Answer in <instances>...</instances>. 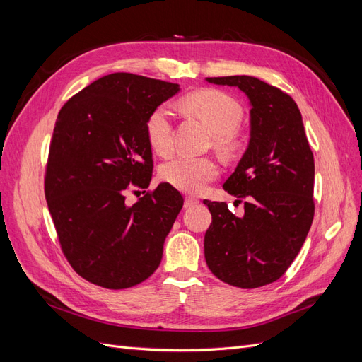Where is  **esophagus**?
<instances>
[{
  "label": "esophagus",
  "mask_w": 362,
  "mask_h": 362,
  "mask_svg": "<svg viewBox=\"0 0 362 362\" xmlns=\"http://www.w3.org/2000/svg\"><path fill=\"white\" fill-rule=\"evenodd\" d=\"M196 204H199V201L196 199V198H192V196H187V198H185V201H184V206H185V208L194 206Z\"/></svg>",
  "instance_id": "obj_1"
}]
</instances>
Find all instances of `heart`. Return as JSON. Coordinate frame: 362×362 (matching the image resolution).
<instances>
[{
	"instance_id": "obj_1",
	"label": "heart",
	"mask_w": 362,
	"mask_h": 362,
	"mask_svg": "<svg viewBox=\"0 0 362 362\" xmlns=\"http://www.w3.org/2000/svg\"><path fill=\"white\" fill-rule=\"evenodd\" d=\"M214 134V146L229 156L240 146L237 128L243 119V108L233 96L221 90H202L185 101ZM146 139L152 151L169 156L173 148L172 107L161 104L146 119ZM161 180L184 193H199L218 175L217 164L211 158L180 156L163 164Z\"/></svg>"
}]
</instances>
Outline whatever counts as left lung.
<instances>
[{
    "label": "left lung",
    "mask_w": 362,
    "mask_h": 362,
    "mask_svg": "<svg viewBox=\"0 0 362 362\" xmlns=\"http://www.w3.org/2000/svg\"><path fill=\"white\" fill-rule=\"evenodd\" d=\"M242 90L250 105V137L223 189L246 198L245 214L204 201L211 225L204 238L214 276L240 288L279 279L298 257L314 217V157L293 98L255 76L205 78Z\"/></svg>",
    "instance_id": "8db88e82"
}]
</instances>
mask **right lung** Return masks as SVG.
<instances>
[{"mask_svg": "<svg viewBox=\"0 0 362 362\" xmlns=\"http://www.w3.org/2000/svg\"><path fill=\"white\" fill-rule=\"evenodd\" d=\"M178 92L180 84L116 72L84 87L57 116L45 198L64 257L96 286L134 287L160 266L182 196L168 182L133 205L125 193L148 189L146 119Z\"/></svg>", "mask_w": 362, "mask_h": 362, "instance_id": "right-lung-1", "label": "right lung"}]
</instances>
